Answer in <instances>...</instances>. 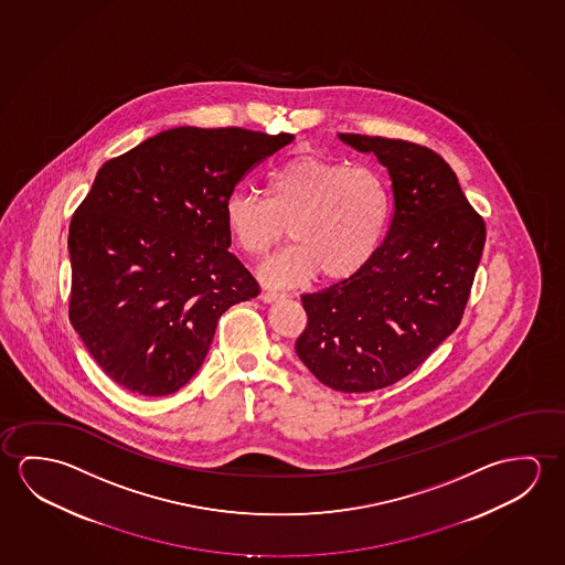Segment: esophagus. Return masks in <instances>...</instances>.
<instances>
[{
	"label": "esophagus",
	"mask_w": 565,
	"mask_h": 565,
	"mask_svg": "<svg viewBox=\"0 0 565 565\" xmlns=\"http://www.w3.org/2000/svg\"><path fill=\"white\" fill-rule=\"evenodd\" d=\"M260 298L265 300V302H277L280 298H285V292H277V290H265Z\"/></svg>",
	"instance_id": "34e87169"
}]
</instances>
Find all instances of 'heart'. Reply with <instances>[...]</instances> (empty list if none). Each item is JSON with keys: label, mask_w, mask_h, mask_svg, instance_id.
I'll return each instance as SVG.
<instances>
[{"label": "heart", "mask_w": 565, "mask_h": 565, "mask_svg": "<svg viewBox=\"0 0 565 565\" xmlns=\"http://www.w3.org/2000/svg\"><path fill=\"white\" fill-rule=\"evenodd\" d=\"M267 198L235 190L225 200V227L235 245L263 257L288 235L295 245L267 260L260 278L296 285L320 270L345 280L375 257L391 217V192L371 164L298 157L265 180Z\"/></svg>", "instance_id": "obj_1"}]
</instances>
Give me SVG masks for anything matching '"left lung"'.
Wrapping results in <instances>:
<instances>
[{"mask_svg": "<svg viewBox=\"0 0 565 565\" xmlns=\"http://www.w3.org/2000/svg\"><path fill=\"white\" fill-rule=\"evenodd\" d=\"M340 139L385 164L393 215L358 275L302 296L308 323L296 353L333 391L371 393L411 375L456 332L487 230L438 152L403 139Z\"/></svg>", "mask_w": 565, "mask_h": 565, "instance_id": "obj_1", "label": "left lung"}]
</instances>
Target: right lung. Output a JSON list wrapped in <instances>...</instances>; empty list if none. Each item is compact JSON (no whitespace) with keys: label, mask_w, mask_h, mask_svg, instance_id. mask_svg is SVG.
<instances>
[{"label":"right lung","mask_w":565,"mask_h":565,"mask_svg":"<svg viewBox=\"0 0 565 565\" xmlns=\"http://www.w3.org/2000/svg\"><path fill=\"white\" fill-rule=\"evenodd\" d=\"M292 139L177 127L99 169L72 215L68 318L117 385L177 393L204 363L220 316L259 295L227 252L225 200Z\"/></svg>","instance_id":"1"}]
</instances>
